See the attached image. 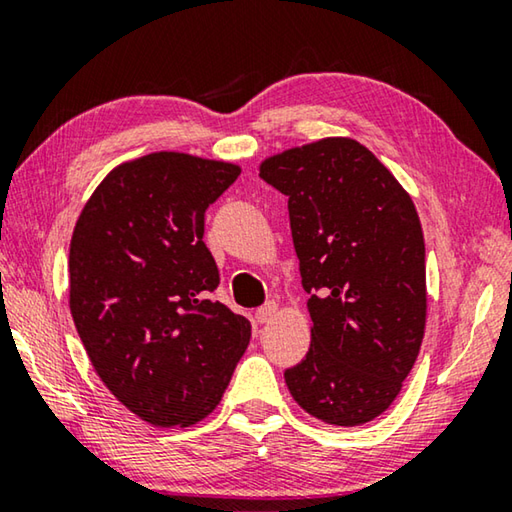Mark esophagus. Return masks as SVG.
Returning a JSON list of instances; mask_svg holds the SVG:
<instances>
[{
    "instance_id": "esophagus-1",
    "label": "esophagus",
    "mask_w": 512,
    "mask_h": 512,
    "mask_svg": "<svg viewBox=\"0 0 512 512\" xmlns=\"http://www.w3.org/2000/svg\"><path fill=\"white\" fill-rule=\"evenodd\" d=\"M275 314H277V302H266L264 307H259V309L255 311V318H257L259 325H264V323H268V320H271Z\"/></svg>"
}]
</instances>
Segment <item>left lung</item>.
Returning a JSON list of instances; mask_svg holds the SVG:
<instances>
[{
    "label": "left lung",
    "mask_w": 512,
    "mask_h": 512,
    "mask_svg": "<svg viewBox=\"0 0 512 512\" xmlns=\"http://www.w3.org/2000/svg\"><path fill=\"white\" fill-rule=\"evenodd\" d=\"M259 176L289 198L311 296L309 352L284 372L293 400L336 427L375 420L400 395L427 323L424 237L411 196L350 137L271 155Z\"/></svg>",
    "instance_id": "1"
}]
</instances>
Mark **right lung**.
<instances>
[{
  "mask_svg": "<svg viewBox=\"0 0 512 512\" xmlns=\"http://www.w3.org/2000/svg\"><path fill=\"white\" fill-rule=\"evenodd\" d=\"M239 164L158 151L112 169L69 244V309L108 391L153 427H192L221 402L250 341L212 298L205 210Z\"/></svg>",
  "mask_w": 512,
  "mask_h": 512,
  "instance_id": "obj_1",
  "label": "right lung"
}]
</instances>
